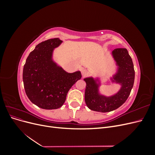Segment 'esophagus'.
<instances>
[{"label": "esophagus", "mask_w": 155, "mask_h": 155, "mask_svg": "<svg viewBox=\"0 0 155 155\" xmlns=\"http://www.w3.org/2000/svg\"><path fill=\"white\" fill-rule=\"evenodd\" d=\"M81 74H82V76L84 77V76H86L88 74V71L87 70H86V69H84V68H83L82 70H81Z\"/></svg>", "instance_id": "esophagus-1"}]
</instances>
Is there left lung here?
Masks as SVG:
<instances>
[{"label": "left lung", "mask_w": 155, "mask_h": 155, "mask_svg": "<svg viewBox=\"0 0 155 155\" xmlns=\"http://www.w3.org/2000/svg\"><path fill=\"white\" fill-rule=\"evenodd\" d=\"M118 65V72L114 75L113 81L120 83L121 87L114 96L107 97L99 94V84L92 78L84 79L87 86L85 101L92 110L107 112L114 110L122 105L127 100L134 81V70L132 59L126 48H116L112 52Z\"/></svg>", "instance_id": "1"}]
</instances>
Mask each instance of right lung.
I'll return each instance as SVG.
<instances>
[{"label": "right lung", "mask_w": 155, "mask_h": 155, "mask_svg": "<svg viewBox=\"0 0 155 155\" xmlns=\"http://www.w3.org/2000/svg\"><path fill=\"white\" fill-rule=\"evenodd\" d=\"M61 43V40L54 38L38 44L24 65L22 79L26 94L41 109L61 107L70 88L81 78L79 71L68 73L53 61V50Z\"/></svg>", "instance_id": "1"}]
</instances>
